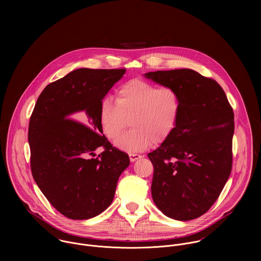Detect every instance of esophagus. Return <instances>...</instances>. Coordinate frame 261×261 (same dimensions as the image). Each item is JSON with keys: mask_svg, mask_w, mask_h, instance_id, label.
Wrapping results in <instances>:
<instances>
[{"mask_svg": "<svg viewBox=\"0 0 261 261\" xmlns=\"http://www.w3.org/2000/svg\"><path fill=\"white\" fill-rule=\"evenodd\" d=\"M143 158V155L142 154H138V153H129V160H130V162L132 163H134V162H136V161H138V160H140V159H142Z\"/></svg>", "mask_w": 261, "mask_h": 261, "instance_id": "obj_1", "label": "esophagus"}]
</instances>
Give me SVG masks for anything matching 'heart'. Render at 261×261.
<instances>
[{
	"mask_svg": "<svg viewBox=\"0 0 261 261\" xmlns=\"http://www.w3.org/2000/svg\"><path fill=\"white\" fill-rule=\"evenodd\" d=\"M180 111L181 99L175 88L133 79L116 89L115 103L110 97L102 99L99 121L107 138L115 141L130 120L133 129L115 145L137 152L148 149L152 142H164L174 130Z\"/></svg>",
	"mask_w": 261,
	"mask_h": 261,
	"instance_id": "b5f03b06",
	"label": "heart"
}]
</instances>
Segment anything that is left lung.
I'll return each instance as SVG.
<instances>
[{"instance_id": "left-lung-1", "label": "left lung", "mask_w": 261, "mask_h": 261, "mask_svg": "<svg viewBox=\"0 0 261 261\" xmlns=\"http://www.w3.org/2000/svg\"><path fill=\"white\" fill-rule=\"evenodd\" d=\"M145 77L175 88L181 99L174 130L148 154L153 166L152 200L172 219H196L215 203L230 176L233 110L214 79L192 69Z\"/></svg>"}]
</instances>
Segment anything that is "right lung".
<instances>
[{
    "label": "right lung",
    "instance_id": "1",
    "mask_svg": "<svg viewBox=\"0 0 261 261\" xmlns=\"http://www.w3.org/2000/svg\"><path fill=\"white\" fill-rule=\"evenodd\" d=\"M125 69L79 68L48 84L30 117L31 171L39 189L62 215L85 220L112 204L128 155L112 147L99 121L100 103ZM81 113L83 122L71 119ZM105 150L90 159L94 150Z\"/></svg>",
    "mask_w": 261,
    "mask_h": 261
}]
</instances>
